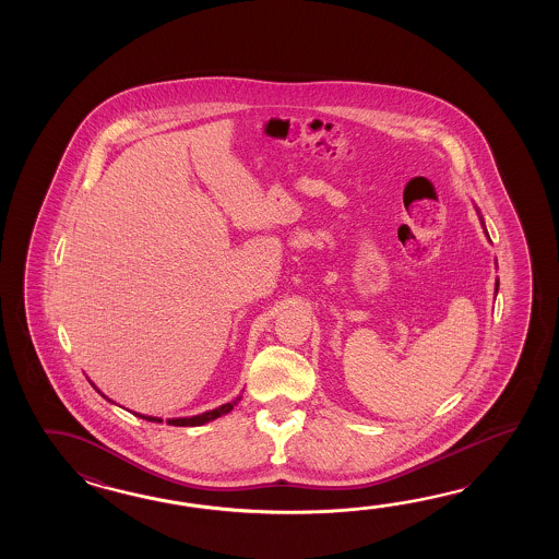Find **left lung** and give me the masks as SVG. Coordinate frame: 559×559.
<instances>
[{
    "instance_id": "obj_1",
    "label": "left lung",
    "mask_w": 559,
    "mask_h": 559,
    "mask_svg": "<svg viewBox=\"0 0 559 559\" xmlns=\"http://www.w3.org/2000/svg\"><path fill=\"white\" fill-rule=\"evenodd\" d=\"M479 219H481V217H479ZM498 287H499V284H498V282H496V294H498Z\"/></svg>"
}]
</instances>
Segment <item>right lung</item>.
I'll return each instance as SVG.
<instances>
[{"label":"right lung","instance_id":"obj_1","mask_svg":"<svg viewBox=\"0 0 559 559\" xmlns=\"http://www.w3.org/2000/svg\"><path fill=\"white\" fill-rule=\"evenodd\" d=\"M92 385H94V383H92ZM97 392H99V390H97ZM102 395H104V393H102ZM104 397H106V395H104ZM239 400H241V395L236 397V400H231V402H227V404L215 407V409H210V412H205V414H200V416L176 417V419H167V424H169V426H178V428H195V426H203V424H207V421H212V419H217L219 416H226V414H229V412L234 409V405L238 404ZM109 402H111V400H109ZM135 416L142 417V419H147V421H157V424H162V421H164L162 417L142 416V414H135Z\"/></svg>","mask_w":559,"mask_h":559}]
</instances>
